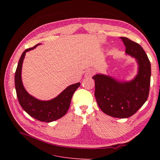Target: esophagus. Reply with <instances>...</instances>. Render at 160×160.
Returning <instances> with one entry per match:
<instances>
[{
	"mask_svg": "<svg viewBox=\"0 0 160 160\" xmlns=\"http://www.w3.org/2000/svg\"><path fill=\"white\" fill-rule=\"evenodd\" d=\"M94 74V71L93 70H88L85 73V77L86 78H91L92 76Z\"/></svg>",
	"mask_w": 160,
	"mask_h": 160,
	"instance_id": "34e87169",
	"label": "esophagus"
}]
</instances>
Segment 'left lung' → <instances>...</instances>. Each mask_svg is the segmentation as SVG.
Instances as JSON below:
<instances>
[{
    "label": "left lung",
    "instance_id": "1",
    "mask_svg": "<svg viewBox=\"0 0 160 160\" xmlns=\"http://www.w3.org/2000/svg\"><path fill=\"white\" fill-rule=\"evenodd\" d=\"M126 47V54L136 59L138 74L130 81H120L110 76L97 74L95 96L99 108L104 113L116 117L127 118L145 104L148 97L151 66L148 58L138 43L121 37Z\"/></svg>",
    "mask_w": 160,
    "mask_h": 160
}]
</instances>
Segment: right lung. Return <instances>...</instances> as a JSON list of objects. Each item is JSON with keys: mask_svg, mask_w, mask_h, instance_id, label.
Returning a JSON list of instances; mask_svg holds the SVG:
<instances>
[{"mask_svg": "<svg viewBox=\"0 0 160 160\" xmlns=\"http://www.w3.org/2000/svg\"><path fill=\"white\" fill-rule=\"evenodd\" d=\"M39 45L40 43L27 48L22 52L15 74V86L19 102L23 110L38 121L50 122L61 118L66 114L69 108L72 97L80 86V83L78 82L68 86L60 95L50 100H41L30 95L22 84V66L26 52Z\"/></svg>", "mask_w": 160, "mask_h": 160, "instance_id": "obj_1", "label": "right lung"}]
</instances>
